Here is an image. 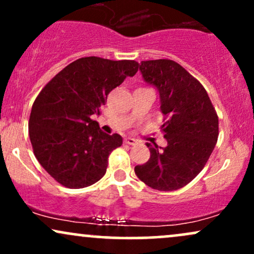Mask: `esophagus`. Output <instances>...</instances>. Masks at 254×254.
Instances as JSON below:
<instances>
[{
    "label": "esophagus",
    "instance_id": "1",
    "mask_svg": "<svg viewBox=\"0 0 254 254\" xmlns=\"http://www.w3.org/2000/svg\"><path fill=\"white\" fill-rule=\"evenodd\" d=\"M124 142H125V143H127V144H130V145H135V144H137V139L131 138V137H127V138H125Z\"/></svg>",
    "mask_w": 254,
    "mask_h": 254
}]
</instances>
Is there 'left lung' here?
Instances as JSON below:
<instances>
[{"instance_id": "1", "label": "left lung", "mask_w": 254, "mask_h": 254, "mask_svg": "<svg viewBox=\"0 0 254 254\" xmlns=\"http://www.w3.org/2000/svg\"><path fill=\"white\" fill-rule=\"evenodd\" d=\"M139 71L159 90L167 145L147 143L150 157L136 166L135 173L154 190H178L193 180L210 157L218 137L217 113L199 81L174 61H142Z\"/></svg>"}]
</instances>
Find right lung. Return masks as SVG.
Instances as JSON below:
<instances>
[{
	"label": "right lung",
	"mask_w": 254,
	"mask_h": 254,
	"mask_svg": "<svg viewBox=\"0 0 254 254\" xmlns=\"http://www.w3.org/2000/svg\"><path fill=\"white\" fill-rule=\"evenodd\" d=\"M138 66L129 60L78 58L38 94L28 122L32 148L44 170L61 185L82 189L105 176L109 155L123 138L103 132L90 117L100 115L109 93L133 76Z\"/></svg>",
	"instance_id": "obj_1"
}]
</instances>
